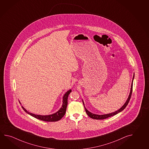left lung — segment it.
<instances>
[{
    "label": "left lung",
    "instance_id": "8db88e82",
    "mask_svg": "<svg viewBox=\"0 0 149 149\" xmlns=\"http://www.w3.org/2000/svg\"><path fill=\"white\" fill-rule=\"evenodd\" d=\"M134 77V74L133 75V80H132V85H131V91H130V93L129 95V97H128L127 100L126 101V102L124 104L122 107V108H120L119 109L117 110L115 112L110 113H108V114H105V115H97V114H94V113H92L91 112L88 111V110L86 109V108H85L84 106V103L83 101V103L84 104V106L85 108V111L86 112L87 115L91 118L94 119H106L109 117L115 115L116 114L118 113L119 112H121L127 106L128 103L129 102V101L131 99V95H132V90H133V82Z\"/></svg>",
    "mask_w": 149,
    "mask_h": 149
}]
</instances>
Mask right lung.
Segmentation results:
<instances>
[{
	"label": "right lung",
	"instance_id": "1",
	"mask_svg": "<svg viewBox=\"0 0 149 149\" xmlns=\"http://www.w3.org/2000/svg\"><path fill=\"white\" fill-rule=\"evenodd\" d=\"M71 92H72V90H70L69 91L66 92V93L65 94H64L63 99V104H62V106L61 107V109L59 110L57 112L52 114V115L45 116L35 115V114L27 111V110L25 109L22 106V107L25 112L36 118L38 119L45 121V122H57L62 118L66 113L67 103H68V102H67L68 97Z\"/></svg>",
	"mask_w": 149,
	"mask_h": 149
}]
</instances>
